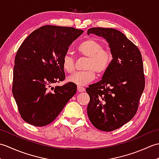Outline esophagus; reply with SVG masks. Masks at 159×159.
Instances as JSON below:
<instances>
[{"label": "esophagus", "instance_id": "esophagus-1", "mask_svg": "<svg viewBox=\"0 0 159 159\" xmlns=\"http://www.w3.org/2000/svg\"><path fill=\"white\" fill-rule=\"evenodd\" d=\"M85 88H84V87H80V86H78L77 87V91L79 92H85Z\"/></svg>", "mask_w": 159, "mask_h": 159}]
</instances>
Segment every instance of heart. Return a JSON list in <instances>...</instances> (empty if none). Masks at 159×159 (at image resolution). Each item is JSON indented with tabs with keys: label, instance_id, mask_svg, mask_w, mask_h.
I'll use <instances>...</instances> for the list:
<instances>
[{
	"label": "heart",
	"instance_id": "1",
	"mask_svg": "<svg viewBox=\"0 0 159 159\" xmlns=\"http://www.w3.org/2000/svg\"><path fill=\"white\" fill-rule=\"evenodd\" d=\"M80 56L87 58L82 72H76L67 78V81L79 86H83L95 79V73L101 75L107 72L113 61V53L109 49L103 48V43L98 39H87L77 48ZM62 67L70 74L75 70V61L69 54H66L62 59Z\"/></svg>",
	"mask_w": 159,
	"mask_h": 159
}]
</instances>
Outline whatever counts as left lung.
<instances>
[{
    "label": "left lung",
    "instance_id": "obj_1",
    "mask_svg": "<svg viewBox=\"0 0 159 159\" xmlns=\"http://www.w3.org/2000/svg\"><path fill=\"white\" fill-rule=\"evenodd\" d=\"M91 33L107 39L113 57L102 80L86 89L90 98L87 115L96 128L110 132L137 113L145 88L142 57L137 46L116 29L93 27L87 31Z\"/></svg>",
    "mask_w": 159,
    "mask_h": 159
}]
</instances>
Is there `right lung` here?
I'll use <instances>...</instances> for the list:
<instances>
[{
	"mask_svg": "<svg viewBox=\"0 0 159 159\" xmlns=\"http://www.w3.org/2000/svg\"><path fill=\"white\" fill-rule=\"evenodd\" d=\"M73 27L46 25L35 30L20 45L15 57L12 93L26 122L44 126L56 119L76 92L65 79L62 59L69 46L82 34Z\"/></svg>",
	"mask_w": 159,
	"mask_h": 159,
	"instance_id": "obj_1",
	"label": "right lung"
}]
</instances>
